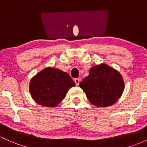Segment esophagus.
<instances>
[{
  "label": "esophagus",
  "mask_w": 147,
  "mask_h": 147,
  "mask_svg": "<svg viewBox=\"0 0 147 147\" xmlns=\"http://www.w3.org/2000/svg\"><path fill=\"white\" fill-rule=\"evenodd\" d=\"M74 82H75V84L76 86H78L80 83V79L79 78H75V79H74Z\"/></svg>",
  "instance_id": "obj_1"
}]
</instances>
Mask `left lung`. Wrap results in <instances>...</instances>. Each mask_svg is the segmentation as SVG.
Listing matches in <instances>:
<instances>
[{
  "mask_svg": "<svg viewBox=\"0 0 147 147\" xmlns=\"http://www.w3.org/2000/svg\"><path fill=\"white\" fill-rule=\"evenodd\" d=\"M79 86L93 105L105 107L113 105L120 98L125 82L119 71L102 63L90 68L88 76L83 79Z\"/></svg>",
  "mask_w": 147,
  "mask_h": 147,
  "instance_id": "left-lung-1",
  "label": "left lung"
}]
</instances>
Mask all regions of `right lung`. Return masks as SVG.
<instances>
[{
    "label": "right lung",
    "mask_w": 147,
    "mask_h": 147,
    "mask_svg": "<svg viewBox=\"0 0 147 147\" xmlns=\"http://www.w3.org/2000/svg\"><path fill=\"white\" fill-rule=\"evenodd\" d=\"M76 84L66 72L47 67L31 78L29 90L32 99L44 107H57Z\"/></svg>",
    "instance_id": "add662e5"
}]
</instances>
